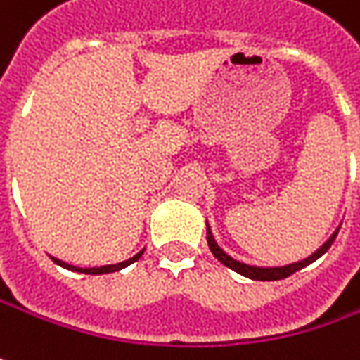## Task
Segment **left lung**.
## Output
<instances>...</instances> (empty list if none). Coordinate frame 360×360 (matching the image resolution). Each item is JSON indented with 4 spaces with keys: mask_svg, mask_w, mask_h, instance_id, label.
Instances as JSON below:
<instances>
[{
    "mask_svg": "<svg viewBox=\"0 0 360 360\" xmlns=\"http://www.w3.org/2000/svg\"><path fill=\"white\" fill-rule=\"evenodd\" d=\"M336 233H338V227L335 229V233L326 240V242L322 243L321 248L314 252V254H310L308 258L300 259V262H294V264H288V266H274V268H259V266H250V264H243V262H238V259H233L231 256H227L226 252L217 245L215 242V238H213V233H211V227L207 224V243H210V250L211 254L215 256V258L219 259L224 266H227L229 270H233V272L242 274L245 278H250V280H262V282H270V280H282V278H288L294 272H298V270H302L306 268L308 264H312L314 259H319L333 245L335 242Z\"/></svg>",
    "mask_w": 360,
    "mask_h": 360,
    "instance_id": "left-lung-1",
    "label": "left lung"
}]
</instances>
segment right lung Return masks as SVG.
Wrapping results in <instances>:
<instances>
[{"label":"right lung","mask_w":360,"mask_h":360,"mask_svg":"<svg viewBox=\"0 0 360 360\" xmlns=\"http://www.w3.org/2000/svg\"><path fill=\"white\" fill-rule=\"evenodd\" d=\"M143 252L145 250H141L136 256L133 258L124 259V262H118V264H110V266H101V268H78V266H70V264H66V262H62V259L54 258V262L58 266H62V268H66V270H72V272H80V274H92V276H96V274H110V272H118V270H122V268H127V266H131L133 262L143 256Z\"/></svg>","instance_id":"right-lung-1"}]
</instances>
